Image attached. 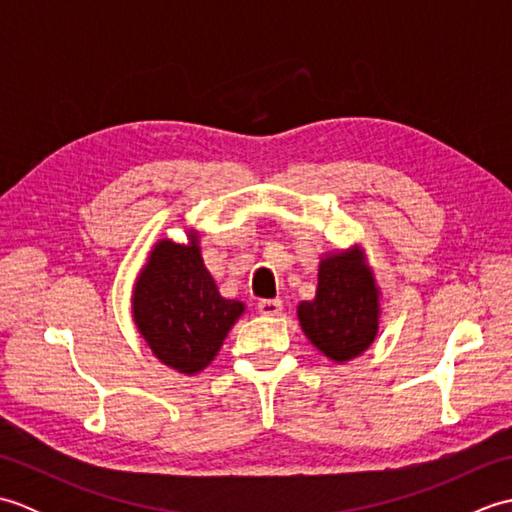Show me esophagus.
Instances as JSON below:
<instances>
[{
  "label": "esophagus",
  "instance_id": "34e87169",
  "mask_svg": "<svg viewBox=\"0 0 512 512\" xmlns=\"http://www.w3.org/2000/svg\"><path fill=\"white\" fill-rule=\"evenodd\" d=\"M281 308H284V303L279 299H262L257 303V310L264 317H277V314H281Z\"/></svg>",
  "mask_w": 512,
  "mask_h": 512
}]
</instances>
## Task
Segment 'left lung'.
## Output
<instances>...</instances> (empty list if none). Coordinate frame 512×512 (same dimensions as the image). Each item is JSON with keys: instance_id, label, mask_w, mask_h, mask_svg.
I'll return each instance as SVG.
<instances>
[{"instance_id": "obj_1", "label": "left lung", "mask_w": 512, "mask_h": 512, "mask_svg": "<svg viewBox=\"0 0 512 512\" xmlns=\"http://www.w3.org/2000/svg\"><path fill=\"white\" fill-rule=\"evenodd\" d=\"M380 312V288L361 244L321 255L317 295L297 306L303 334L339 365L372 347Z\"/></svg>"}]
</instances>
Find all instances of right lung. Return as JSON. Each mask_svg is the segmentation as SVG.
Returning a JSON list of instances; mask_svg holds the SVG:
<instances>
[{
	"mask_svg": "<svg viewBox=\"0 0 512 512\" xmlns=\"http://www.w3.org/2000/svg\"><path fill=\"white\" fill-rule=\"evenodd\" d=\"M184 233L187 244L162 237L149 250L132 288V319L162 365L195 376L211 365L246 303L220 295L204 266L200 231Z\"/></svg>",
	"mask_w": 512,
	"mask_h": 512,
	"instance_id": "add662e5",
	"label": "right lung"
}]
</instances>
